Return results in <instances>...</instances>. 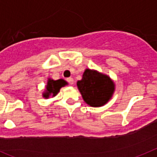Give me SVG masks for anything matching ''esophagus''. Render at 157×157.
<instances>
[{
  "label": "esophagus",
  "mask_w": 157,
  "mask_h": 157,
  "mask_svg": "<svg viewBox=\"0 0 157 157\" xmlns=\"http://www.w3.org/2000/svg\"><path fill=\"white\" fill-rule=\"evenodd\" d=\"M67 82H69L71 85H73V84H74L73 78H67Z\"/></svg>",
  "instance_id": "1"
}]
</instances>
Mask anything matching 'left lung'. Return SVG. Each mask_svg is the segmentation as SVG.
I'll return each instance as SVG.
<instances>
[{
    "mask_svg": "<svg viewBox=\"0 0 157 157\" xmlns=\"http://www.w3.org/2000/svg\"><path fill=\"white\" fill-rule=\"evenodd\" d=\"M77 86L84 102L90 107H102L111 99L115 91V83L107 75L86 68Z\"/></svg>",
    "mask_w": 157,
    "mask_h": 157,
    "instance_id": "obj_1",
    "label": "left lung"
}]
</instances>
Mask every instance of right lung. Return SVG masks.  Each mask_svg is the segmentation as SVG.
Returning <instances> with one entry per match:
<instances>
[{
	"label": "right lung",
	"mask_w": 157,
	"mask_h": 157,
	"mask_svg": "<svg viewBox=\"0 0 157 157\" xmlns=\"http://www.w3.org/2000/svg\"><path fill=\"white\" fill-rule=\"evenodd\" d=\"M67 82L65 81L63 78L58 80H54L49 78L46 83V89L42 92V97L45 99H49L50 97L56 96L58 92L60 91V89L66 85H67Z\"/></svg>",
	"instance_id": "1"
}]
</instances>
